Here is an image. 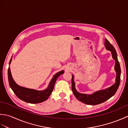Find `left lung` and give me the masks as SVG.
<instances>
[{
  "label": "left lung",
  "mask_w": 128,
  "mask_h": 128,
  "mask_svg": "<svg viewBox=\"0 0 128 128\" xmlns=\"http://www.w3.org/2000/svg\"><path fill=\"white\" fill-rule=\"evenodd\" d=\"M105 47L107 50H109L112 53L113 58L115 60L114 69L116 72V82L112 86L102 90H100L94 92L91 94H80L78 92L75 87V82L74 81V76L72 75V88L73 94L76 98L85 104L89 105H97L104 102L110 99V97L114 95L119 88L120 81L121 70L119 62L118 60L117 54L113 46L110 44L107 39H105Z\"/></svg>",
  "instance_id": "left-lung-1"
}]
</instances>
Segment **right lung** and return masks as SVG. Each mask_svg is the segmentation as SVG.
I'll return each instance as SVG.
<instances>
[{"label": "right lung", "mask_w": 128, "mask_h": 128, "mask_svg": "<svg viewBox=\"0 0 128 128\" xmlns=\"http://www.w3.org/2000/svg\"><path fill=\"white\" fill-rule=\"evenodd\" d=\"M12 60V58L10 59L9 64L11 63ZM64 72L63 70H62L54 75L52 79L50 80L48 88L42 91H38L34 89L25 88L18 85L13 80L12 74H11L10 67L8 68V80H9V85L11 88L18 98L30 103H38L44 101L48 99L53 90L56 79L60 75L64 74Z\"/></svg>", "instance_id": "right-lung-1"}]
</instances>
